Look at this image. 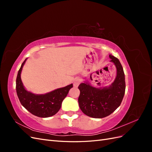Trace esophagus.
Wrapping results in <instances>:
<instances>
[{"mask_svg":"<svg viewBox=\"0 0 152 152\" xmlns=\"http://www.w3.org/2000/svg\"><path fill=\"white\" fill-rule=\"evenodd\" d=\"M81 82V79H79V78H77L75 79V81H74V83H73V85H74L75 87H77L79 85V84Z\"/></svg>","mask_w":152,"mask_h":152,"instance_id":"obj_1","label":"esophagus"}]
</instances>
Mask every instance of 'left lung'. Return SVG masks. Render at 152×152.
I'll use <instances>...</instances> for the list:
<instances>
[{
    "label": "left lung",
    "mask_w": 152,
    "mask_h": 152,
    "mask_svg": "<svg viewBox=\"0 0 152 152\" xmlns=\"http://www.w3.org/2000/svg\"><path fill=\"white\" fill-rule=\"evenodd\" d=\"M117 68V76L113 83L102 89L91 86L87 82L80 84L78 88L80 96L79 107L86 115L101 118L110 115L121 105L126 90L125 75L118 59L109 55Z\"/></svg>",
    "instance_id": "1"
}]
</instances>
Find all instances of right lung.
I'll list each match as a JSON object with an SVG mask.
<instances>
[{
	"instance_id": "1",
	"label": "right lung",
	"mask_w": 152,
	"mask_h": 152,
	"mask_svg": "<svg viewBox=\"0 0 152 152\" xmlns=\"http://www.w3.org/2000/svg\"><path fill=\"white\" fill-rule=\"evenodd\" d=\"M26 59L18 73L16 89L21 104L31 114L39 117L46 118L56 114L61 108L63 99L66 98L73 84L55 89L45 94H35L26 91L21 79V72Z\"/></svg>"
}]
</instances>
